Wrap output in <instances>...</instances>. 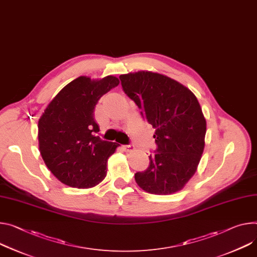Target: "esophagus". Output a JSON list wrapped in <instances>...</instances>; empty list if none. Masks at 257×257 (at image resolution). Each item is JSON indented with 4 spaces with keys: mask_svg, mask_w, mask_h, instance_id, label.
Here are the masks:
<instances>
[{
    "mask_svg": "<svg viewBox=\"0 0 257 257\" xmlns=\"http://www.w3.org/2000/svg\"><path fill=\"white\" fill-rule=\"evenodd\" d=\"M123 149L126 151V152H131L133 149H134V146L133 145H128V146H123Z\"/></svg>",
    "mask_w": 257,
    "mask_h": 257,
    "instance_id": "34e87169",
    "label": "esophagus"
}]
</instances>
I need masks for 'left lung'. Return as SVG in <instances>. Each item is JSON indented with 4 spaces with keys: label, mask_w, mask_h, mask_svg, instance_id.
<instances>
[{
    "label": "left lung",
    "mask_w": 257,
    "mask_h": 257,
    "mask_svg": "<svg viewBox=\"0 0 257 257\" xmlns=\"http://www.w3.org/2000/svg\"><path fill=\"white\" fill-rule=\"evenodd\" d=\"M124 92L143 118L156 129L155 155L147 170L135 173L139 188L150 194L170 195L183 189L201 160L206 120L194 93L179 82L142 71L120 76Z\"/></svg>",
    "instance_id": "left-lung-1"
}]
</instances>
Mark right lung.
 <instances>
[{
  "label": "right lung",
  "instance_id": "obj_1",
  "mask_svg": "<svg viewBox=\"0 0 257 257\" xmlns=\"http://www.w3.org/2000/svg\"><path fill=\"white\" fill-rule=\"evenodd\" d=\"M116 77H79L63 87L38 123L39 150L46 166L63 184L90 189L107 173V160L119 147L101 141L94 108L100 97L119 85Z\"/></svg>",
  "mask_w": 257,
  "mask_h": 257
}]
</instances>
